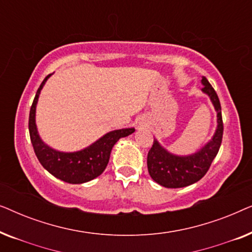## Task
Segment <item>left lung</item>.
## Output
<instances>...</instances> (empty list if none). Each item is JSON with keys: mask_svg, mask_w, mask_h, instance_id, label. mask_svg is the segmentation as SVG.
Returning a JSON list of instances; mask_svg holds the SVG:
<instances>
[{"mask_svg": "<svg viewBox=\"0 0 252 252\" xmlns=\"http://www.w3.org/2000/svg\"><path fill=\"white\" fill-rule=\"evenodd\" d=\"M201 82L202 92L209 96L217 112L216 132L204 146L196 153L189 155L172 154L161 146L157 139L154 140L153 147L148 153V171L153 180L163 187L182 188L201 180L219 151L223 132L221 106L218 95L208 79L202 77Z\"/></svg>", "mask_w": 252, "mask_h": 252, "instance_id": "8db88e82", "label": "left lung"}]
</instances>
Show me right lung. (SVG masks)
Masks as SVG:
<instances>
[{
	"instance_id": "right-lung-1",
	"label": "right lung",
	"mask_w": 252,
	"mask_h": 252,
	"mask_svg": "<svg viewBox=\"0 0 252 252\" xmlns=\"http://www.w3.org/2000/svg\"><path fill=\"white\" fill-rule=\"evenodd\" d=\"M50 77L51 74H48L44 78L42 84L37 89L33 104L31 106L29 130L34 153L41 165L55 178L67 184H85L103 173L109 163L110 154L113 146L118 142L119 139L128 136L135 132V128L130 127V128L111 130L96 140L95 142L89 144L88 147L73 151V153H64V151L53 149L41 139L35 122L36 105L40 93Z\"/></svg>"
}]
</instances>
